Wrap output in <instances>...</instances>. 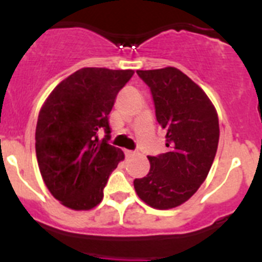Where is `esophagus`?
I'll use <instances>...</instances> for the list:
<instances>
[{"label":"esophagus","instance_id":"esophagus-1","mask_svg":"<svg viewBox=\"0 0 262 262\" xmlns=\"http://www.w3.org/2000/svg\"><path fill=\"white\" fill-rule=\"evenodd\" d=\"M124 155H126L127 157H133V156H135V152L129 151V149H126V151H124Z\"/></svg>","mask_w":262,"mask_h":262}]
</instances>
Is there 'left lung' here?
<instances>
[{
    "mask_svg": "<svg viewBox=\"0 0 262 262\" xmlns=\"http://www.w3.org/2000/svg\"><path fill=\"white\" fill-rule=\"evenodd\" d=\"M136 73L151 89L168 152L148 156L149 173L136 178L134 187L148 206L173 209L193 196L209 174L219 142L216 110L207 94L174 67Z\"/></svg>",
    "mask_w": 262,
    "mask_h": 262,
    "instance_id": "obj_1",
    "label": "left lung"
}]
</instances>
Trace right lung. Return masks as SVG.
<instances>
[{
  "instance_id": "add662e5",
  "label": "right lung",
  "mask_w": 262,
  "mask_h": 262,
  "mask_svg": "<svg viewBox=\"0 0 262 262\" xmlns=\"http://www.w3.org/2000/svg\"><path fill=\"white\" fill-rule=\"evenodd\" d=\"M133 75V69H78L41 106L35 131L39 170L51 194L66 207H96L108 176L124 159L122 149L107 143L108 114ZM101 129L106 134L102 141Z\"/></svg>"
}]
</instances>
